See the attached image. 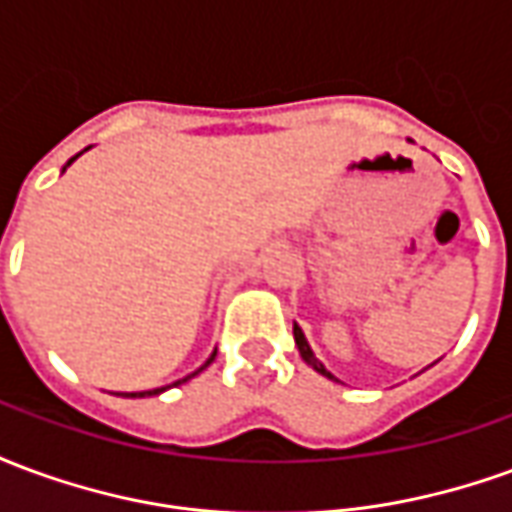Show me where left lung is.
<instances>
[{
  "mask_svg": "<svg viewBox=\"0 0 512 512\" xmlns=\"http://www.w3.org/2000/svg\"><path fill=\"white\" fill-rule=\"evenodd\" d=\"M293 340H296V348H299L301 359H304V362H307V365H310L312 370H315V373H321V376H326V378H332V381H337V376H332V373H329V370L323 367L321 359H318V356L312 354L310 343H307V337H304V332H301V329H299V323H293Z\"/></svg>",
  "mask_w": 512,
  "mask_h": 512,
  "instance_id": "left-lung-1",
  "label": "left lung"
}]
</instances>
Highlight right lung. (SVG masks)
<instances>
[{"label": "right lung", "mask_w": 512, "mask_h": 512, "mask_svg": "<svg viewBox=\"0 0 512 512\" xmlns=\"http://www.w3.org/2000/svg\"><path fill=\"white\" fill-rule=\"evenodd\" d=\"M84 150H87V147H84ZM84 150H82V153H84ZM82 153H76V156H73L71 161H68V164H65V167H71L73 161H76V158L82 156ZM65 167H62V172H65ZM213 359H216V351H213V354L208 356V359H205V365H202V367H197V370H194V373H189V376H186V378H180V381H175V384H169V386L186 384V381H189V378H194V376H197V373H202V370H205V367L211 365ZM169 386H158V389H145V392H123V397H150V395H161V392H167Z\"/></svg>", "instance_id": "obj_1"}]
</instances>
